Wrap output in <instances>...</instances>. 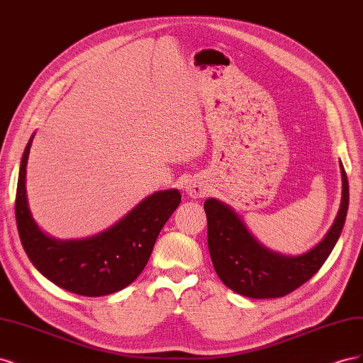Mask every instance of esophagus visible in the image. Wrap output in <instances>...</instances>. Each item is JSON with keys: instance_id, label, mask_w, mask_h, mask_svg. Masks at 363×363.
Masks as SVG:
<instances>
[{"instance_id": "obj_1", "label": "esophagus", "mask_w": 363, "mask_h": 363, "mask_svg": "<svg viewBox=\"0 0 363 363\" xmlns=\"http://www.w3.org/2000/svg\"><path fill=\"white\" fill-rule=\"evenodd\" d=\"M207 186L201 179H191L188 183H186V194H188L191 199H201L207 194Z\"/></svg>"}]
</instances>
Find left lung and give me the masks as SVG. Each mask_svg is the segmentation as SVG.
<instances>
[{
  "mask_svg": "<svg viewBox=\"0 0 363 363\" xmlns=\"http://www.w3.org/2000/svg\"><path fill=\"white\" fill-rule=\"evenodd\" d=\"M342 200L324 239L301 256H283L263 247L232 207L215 199L204 201L207 245L218 277L227 288L250 298H279L315 276L342 232L348 211V180L342 162Z\"/></svg>",
  "mask_w": 363,
  "mask_h": 363,
  "instance_id": "1",
  "label": "left lung"
}]
</instances>
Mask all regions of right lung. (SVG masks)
Listing matches in <instances>:
<instances>
[{"label":"right lung","mask_w":363,"mask_h":363,"mask_svg":"<svg viewBox=\"0 0 363 363\" xmlns=\"http://www.w3.org/2000/svg\"><path fill=\"white\" fill-rule=\"evenodd\" d=\"M33 135L24 150L16 188V225L21 244L35 268L59 288L83 296L124 289L144 271L162 227L182 201L177 189L159 191L104 232L59 240L45 235L31 216L26 174Z\"/></svg>","instance_id":"1"}]
</instances>
